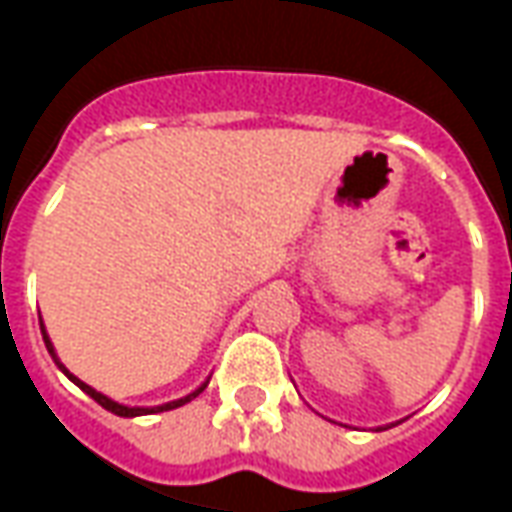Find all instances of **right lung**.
Masks as SVG:
<instances>
[{"mask_svg":"<svg viewBox=\"0 0 512 512\" xmlns=\"http://www.w3.org/2000/svg\"><path fill=\"white\" fill-rule=\"evenodd\" d=\"M40 332H43V343H46V348H49V354H51V359H54V365L60 367L62 373H65V376L71 378L73 384L79 386L82 392H87V395L93 397V400H95V403H98V406H104L106 411H112V414H117V417H145V414H158V411H169V408L186 406V403H189V400H194V397L200 395L202 389L208 386V381H211V378H208V381H202V384L197 386L194 392H189V395H186V397H178V400H169V403H161V406H123V403H117V400H112V397L101 395V392H98V389H93V386H90V384H84L82 378L73 376L71 370H68V367H65V365H62V362H60V356H57V351H54V345H51L49 334H46V326H40Z\"/></svg>","mask_w":512,"mask_h":512,"instance_id":"add662e5","label":"right lung"}]
</instances>
